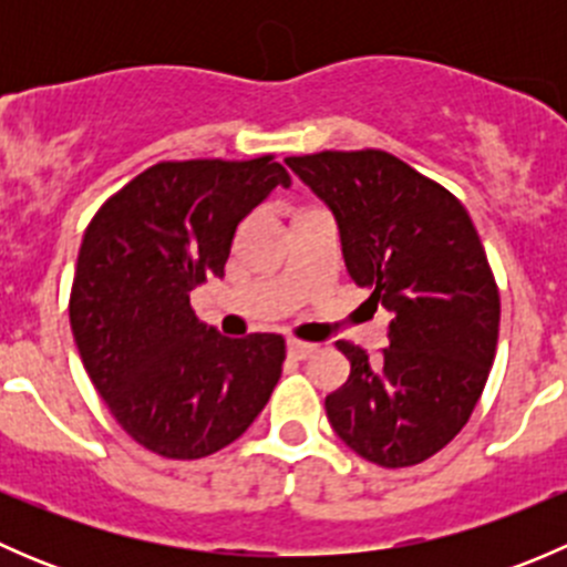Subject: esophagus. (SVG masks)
I'll return each instance as SVG.
<instances>
[{
    "label": "esophagus",
    "mask_w": 567,
    "mask_h": 567,
    "mask_svg": "<svg viewBox=\"0 0 567 567\" xmlns=\"http://www.w3.org/2000/svg\"><path fill=\"white\" fill-rule=\"evenodd\" d=\"M312 351H316V346H312V342H305V340H296V337H288V357L307 359Z\"/></svg>",
    "instance_id": "34e87169"
}]
</instances>
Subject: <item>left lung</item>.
<instances>
[{
    "label": "left lung",
    "mask_w": 567,
    "mask_h": 567,
    "mask_svg": "<svg viewBox=\"0 0 567 567\" xmlns=\"http://www.w3.org/2000/svg\"><path fill=\"white\" fill-rule=\"evenodd\" d=\"M340 225L342 257L390 346L370 359L337 351L348 381L326 398L337 436L364 461L414 466L447 447L472 416L499 337V288L461 199L386 151L285 158Z\"/></svg>",
    "instance_id": "8db88e82"
}]
</instances>
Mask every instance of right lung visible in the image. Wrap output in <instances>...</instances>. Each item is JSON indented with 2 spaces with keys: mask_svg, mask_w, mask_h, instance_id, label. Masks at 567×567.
I'll use <instances>...</instances> for the list:
<instances>
[{
  "mask_svg": "<svg viewBox=\"0 0 567 567\" xmlns=\"http://www.w3.org/2000/svg\"><path fill=\"white\" fill-rule=\"evenodd\" d=\"M274 156L158 162L95 210L71 285V329L117 425L151 453L197 461L236 442L271 398L282 334H219L192 293L225 277L238 225L271 188Z\"/></svg>",
  "mask_w": 567,
  "mask_h": 567,
  "instance_id": "right-lung-1",
  "label": "right lung"
}]
</instances>
